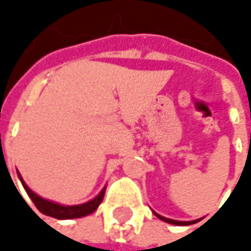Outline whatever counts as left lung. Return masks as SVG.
I'll list each match as a JSON object with an SVG mask.
<instances>
[{
    "label": "left lung",
    "instance_id": "obj_1",
    "mask_svg": "<svg viewBox=\"0 0 251 251\" xmlns=\"http://www.w3.org/2000/svg\"><path fill=\"white\" fill-rule=\"evenodd\" d=\"M154 215L157 217V218H160L161 221H164V223H169V224H173V226H190L192 223H196V221H176V220H170V218H166V217H161V215H158L157 212H154Z\"/></svg>",
    "mask_w": 251,
    "mask_h": 251
}]
</instances>
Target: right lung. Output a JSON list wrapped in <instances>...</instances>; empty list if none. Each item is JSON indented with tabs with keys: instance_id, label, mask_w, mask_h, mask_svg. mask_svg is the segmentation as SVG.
<instances>
[{
	"instance_id": "right-lung-1",
	"label": "right lung",
	"mask_w": 251,
	"mask_h": 251,
	"mask_svg": "<svg viewBox=\"0 0 251 251\" xmlns=\"http://www.w3.org/2000/svg\"><path fill=\"white\" fill-rule=\"evenodd\" d=\"M19 178L25 187V190L27 192L28 198L33 201V203L36 205V208L43 214V215H48V217H53L56 220H73V218H81V217H85V215H90L93 214L99 205L101 203L103 198H104V192H106V187L101 189V192L93 198L91 201L85 202V203H79V205H61V203H56V202H52V201H48L42 196H39L37 193H34L27 184L25 183L22 175L19 173Z\"/></svg>"
}]
</instances>
